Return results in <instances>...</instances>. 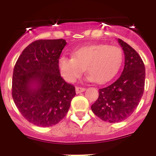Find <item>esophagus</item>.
Masks as SVG:
<instances>
[{
    "mask_svg": "<svg viewBox=\"0 0 156 156\" xmlns=\"http://www.w3.org/2000/svg\"><path fill=\"white\" fill-rule=\"evenodd\" d=\"M84 90H85L84 87H76V92L77 94L81 93V92L84 91Z\"/></svg>",
    "mask_w": 156,
    "mask_h": 156,
    "instance_id": "esophagus-1",
    "label": "esophagus"
}]
</instances>
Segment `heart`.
<instances>
[{"mask_svg":"<svg viewBox=\"0 0 156 156\" xmlns=\"http://www.w3.org/2000/svg\"><path fill=\"white\" fill-rule=\"evenodd\" d=\"M72 57L63 56L58 60L59 70L66 81L74 82L85 69L89 79L104 83L119 71L123 55L119 47L98 44L80 48L73 52Z\"/></svg>","mask_w":156,"mask_h":156,"instance_id":"heart-1","label":"heart"}]
</instances>
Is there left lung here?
Wrapping results in <instances>:
<instances>
[{
  "label": "left lung",
  "mask_w": 156,
  "mask_h": 156,
  "mask_svg": "<svg viewBox=\"0 0 156 156\" xmlns=\"http://www.w3.org/2000/svg\"><path fill=\"white\" fill-rule=\"evenodd\" d=\"M125 55V66L119 79L99 89L91 105L94 113L103 121L119 122L127 119L138 105L144 90L145 68L142 59L128 44L118 40Z\"/></svg>",
  "instance_id": "1"
}]
</instances>
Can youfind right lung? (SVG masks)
Here are the masks:
<instances>
[{
	"instance_id": "obj_1",
	"label": "right lung",
	"mask_w": 156,
	"mask_h": 156,
	"mask_svg": "<svg viewBox=\"0 0 156 156\" xmlns=\"http://www.w3.org/2000/svg\"><path fill=\"white\" fill-rule=\"evenodd\" d=\"M66 41L38 40L25 48L16 62L12 76L14 102L25 119L48 127L66 116L75 87L60 75L58 60Z\"/></svg>"
}]
</instances>
